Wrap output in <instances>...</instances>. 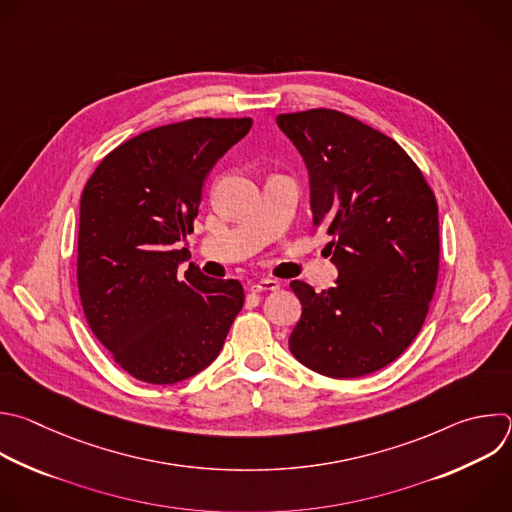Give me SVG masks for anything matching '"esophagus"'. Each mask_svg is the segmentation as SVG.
<instances>
[{
	"label": "esophagus",
	"mask_w": 512,
	"mask_h": 512,
	"mask_svg": "<svg viewBox=\"0 0 512 512\" xmlns=\"http://www.w3.org/2000/svg\"><path fill=\"white\" fill-rule=\"evenodd\" d=\"M249 289H251L253 293H261V291H277V289H279V281H277V279H269V277H265V279H257V281H253V283L249 285Z\"/></svg>",
	"instance_id": "esophagus-1"
}]
</instances>
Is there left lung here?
Segmentation results:
<instances>
[{
  "label": "left lung",
  "instance_id": "left-lung-1",
  "mask_svg": "<svg viewBox=\"0 0 512 512\" xmlns=\"http://www.w3.org/2000/svg\"><path fill=\"white\" fill-rule=\"evenodd\" d=\"M277 126L305 160L313 225L339 273L321 293L291 281L303 311L289 350L327 378L374 374L414 342L436 289L434 193L396 140L354 116L313 108Z\"/></svg>",
  "mask_w": 512,
  "mask_h": 512
}]
</instances>
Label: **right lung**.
Returning a JSON list of instances; mask_svg holds the SVG:
<instances>
[{
  "instance_id": "1",
  "label": "right lung",
  "mask_w": 512,
  "mask_h": 512,
  "mask_svg": "<svg viewBox=\"0 0 512 512\" xmlns=\"http://www.w3.org/2000/svg\"><path fill=\"white\" fill-rule=\"evenodd\" d=\"M251 118H193L146 130L104 156L80 199L78 291L98 342L132 378L177 384L221 352L245 293L177 249L193 233L205 177Z\"/></svg>"
}]
</instances>
